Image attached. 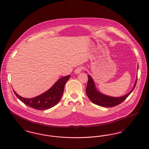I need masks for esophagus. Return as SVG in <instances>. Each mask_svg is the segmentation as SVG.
I'll return each mask as SVG.
<instances>
[{
  "instance_id": "34e87169",
  "label": "esophagus",
  "mask_w": 149,
  "mask_h": 149,
  "mask_svg": "<svg viewBox=\"0 0 149 149\" xmlns=\"http://www.w3.org/2000/svg\"><path fill=\"white\" fill-rule=\"evenodd\" d=\"M82 69H83V67L80 66V67H78L75 69V71H74V73L76 74H78V73H80L81 72H82Z\"/></svg>"
}]
</instances>
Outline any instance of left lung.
<instances>
[{
    "label": "left lung",
    "mask_w": 149,
    "mask_h": 149,
    "mask_svg": "<svg viewBox=\"0 0 149 149\" xmlns=\"http://www.w3.org/2000/svg\"><path fill=\"white\" fill-rule=\"evenodd\" d=\"M88 81L86 88L87 96L93 103L97 105L107 107H111L118 105L125 100L126 98L130 95V93L134 90L137 82L136 78L132 90L127 94L120 97H113L106 95L100 91H97L95 85V83L92 77L89 74H88Z\"/></svg>",
    "instance_id": "obj_1"
}]
</instances>
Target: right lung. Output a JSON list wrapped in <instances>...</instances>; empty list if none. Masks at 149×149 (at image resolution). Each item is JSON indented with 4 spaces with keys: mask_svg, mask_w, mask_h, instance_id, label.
Listing matches in <instances>:
<instances>
[{
    "mask_svg": "<svg viewBox=\"0 0 149 149\" xmlns=\"http://www.w3.org/2000/svg\"><path fill=\"white\" fill-rule=\"evenodd\" d=\"M70 75L60 78L48 91L33 98H24L18 95L15 91V94L25 105L34 109L43 110L49 109L56 105L63 95L66 83Z\"/></svg>",
    "mask_w": 149,
    "mask_h": 149,
    "instance_id": "right-lung-1",
    "label": "right lung"
}]
</instances>
